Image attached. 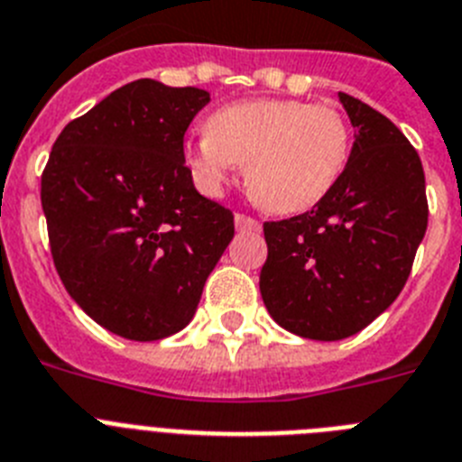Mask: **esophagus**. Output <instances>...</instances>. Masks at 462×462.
Segmentation results:
<instances>
[{"instance_id": "esophagus-1", "label": "esophagus", "mask_w": 462, "mask_h": 462, "mask_svg": "<svg viewBox=\"0 0 462 462\" xmlns=\"http://www.w3.org/2000/svg\"><path fill=\"white\" fill-rule=\"evenodd\" d=\"M235 227L239 232H258L260 230V223L255 218L246 214H236L235 216Z\"/></svg>"}]
</instances>
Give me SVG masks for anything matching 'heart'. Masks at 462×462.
<instances>
[{"instance_id": "obj_1", "label": "heart", "mask_w": 462, "mask_h": 462, "mask_svg": "<svg viewBox=\"0 0 462 462\" xmlns=\"http://www.w3.org/2000/svg\"><path fill=\"white\" fill-rule=\"evenodd\" d=\"M348 153L351 130L332 106L248 99L208 116L207 132L188 143L183 162L207 192H218L236 164H246L255 202L274 214H300L335 188Z\"/></svg>"}]
</instances>
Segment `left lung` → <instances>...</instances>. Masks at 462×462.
Segmentation results:
<instances>
[{
  "instance_id": "1",
  "label": "left lung",
  "mask_w": 462,
  "mask_h": 462,
  "mask_svg": "<svg viewBox=\"0 0 462 462\" xmlns=\"http://www.w3.org/2000/svg\"><path fill=\"white\" fill-rule=\"evenodd\" d=\"M353 148L311 211L264 223L260 292L272 319L304 339L337 342L383 314L407 283L428 227L425 174L383 114L339 92Z\"/></svg>"
}]
</instances>
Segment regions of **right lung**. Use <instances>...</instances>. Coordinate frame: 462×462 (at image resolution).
Returning <instances> with one entry per match:
<instances>
[{
  "instance_id": "obj_1",
  "label": "right lung",
  "mask_w": 462,
  "mask_h": 462,
  "mask_svg": "<svg viewBox=\"0 0 462 462\" xmlns=\"http://www.w3.org/2000/svg\"><path fill=\"white\" fill-rule=\"evenodd\" d=\"M199 88L139 79L55 139L42 207L55 270L95 323L134 342L183 330L235 236L230 208L202 198L183 134Z\"/></svg>"
}]
</instances>
